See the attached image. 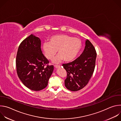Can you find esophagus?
<instances>
[{"instance_id": "1", "label": "esophagus", "mask_w": 121, "mask_h": 121, "mask_svg": "<svg viewBox=\"0 0 121 121\" xmlns=\"http://www.w3.org/2000/svg\"><path fill=\"white\" fill-rule=\"evenodd\" d=\"M54 66H55V67L56 68H60V66L59 65H55Z\"/></svg>"}]
</instances>
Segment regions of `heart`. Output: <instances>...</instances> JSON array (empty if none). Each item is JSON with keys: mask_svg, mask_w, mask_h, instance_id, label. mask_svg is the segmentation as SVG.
I'll use <instances>...</instances> for the list:
<instances>
[{"mask_svg": "<svg viewBox=\"0 0 121 121\" xmlns=\"http://www.w3.org/2000/svg\"><path fill=\"white\" fill-rule=\"evenodd\" d=\"M82 47L80 39L65 34H58L52 36L49 42H45L43 45V50L46 58L52 60L55 57L57 51L59 55L54 60V63H59L64 60L70 62L77 56Z\"/></svg>", "mask_w": 121, "mask_h": 121, "instance_id": "obj_1", "label": "heart"}]
</instances>
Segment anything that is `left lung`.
Here are the masks:
<instances>
[{
    "label": "left lung",
    "mask_w": 121,
    "mask_h": 121,
    "mask_svg": "<svg viewBox=\"0 0 121 121\" xmlns=\"http://www.w3.org/2000/svg\"><path fill=\"white\" fill-rule=\"evenodd\" d=\"M82 54L72 62L63 64L67 72L65 87L72 91L83 89L91 78L95 67L97 53L91 43L87 40Z\"/></svg>",
    "instance_id": "8db88e82"
}]
</instances>
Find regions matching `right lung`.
Here are the masks:
<instances>
[{
  "instance_id": "obj_1",
  "label": "right lung",
  "mask_w": 121,
  "mask_h": 121,
  "mask_svg": "<svg viewBox=\"0 0 121 121\" xmlns=\"http://www.w3.org/2000/svg\"><path fill=\"white\" fill-rule=\"evenodd\" d=\"M39 38L32 34L20 44L17 52L16 65L17 73L22 83L28 89L39 91L48 85L54 70L53 65L44 56Z\"/></svg>"
}]
</instances>
